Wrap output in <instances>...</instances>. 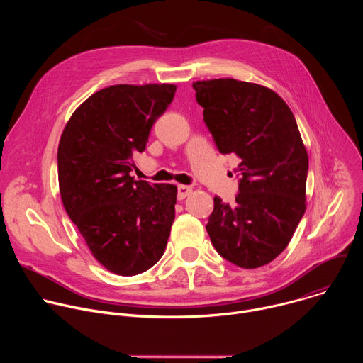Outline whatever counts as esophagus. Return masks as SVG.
I'll return each mask as SVG.
<instances>
[{
    "label": "esophagus",
    "instance_id": "esophagus-1",
    "mask_svg": "<svg viewBox=\"0 0 363 363\" xmlns=\"http://www.w3.org/2000/svg\"><path fill=\"white\" fill-rule=\"evenodd\" d=\"M192 192V188L188 185H178V199L186 198Z\"/></svg>",
    "mask_w": 363,
    "mask_h": 363
}]
</instances>
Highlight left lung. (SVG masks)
I'll return each instance as SVG.
<instances>
[{"mask_svg":"<svg viewBox=\"0 0 363 363\" xmlns=\"http://www.w3.org/2000/svg\"><path fill=\"white\" fill-rule=\"evenodd\" d=\"M192 87L218 150L241 160L235 202L214 198L206 233L230 263L266 266L284 251L306 211L308 157L293 112L255 83L213 79Z\"/></svg>","mask_w":363,"mask_h":363,"instance_id":"left-lung-1","label":"left lung"}]
</instances>
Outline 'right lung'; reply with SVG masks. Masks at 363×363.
Segmentation results:
<instances>
[{"mask_svg":"<svg viewBox=\"0 0 363 363\" xmlns=\"http://www.w3.org/2000/svg\"><path fill=\"white\" fill-rule=\"evenodd\" d=\"M175 84H115L86 99L59 143L65 210L106 270L135 276L160 262L175 220L177 186L136 181L133 155L171 105Z\"/></svg>","mask_w":363,"mask_h":363,"instance_id":"add662e5","label":"right lung"}]
</instances>
